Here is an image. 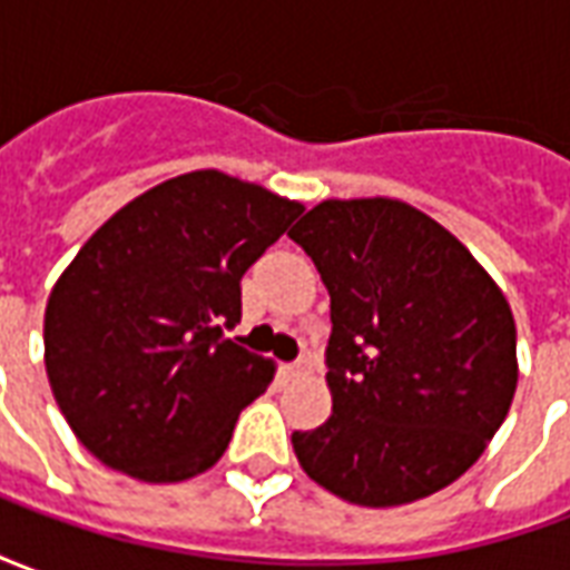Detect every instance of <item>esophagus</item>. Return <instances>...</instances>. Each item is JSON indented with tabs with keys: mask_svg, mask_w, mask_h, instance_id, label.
I'll return each mask as SVG.
<instances>
[{
	"mask_svg": "<svg viewBox=\"0 0 570 570\" xmlns=\"http://www.w3.org/2000/svg\"><path fill=\"white\" fill-rule=\"evenodd\" d=\"M289 372H293V375H298V379H305V375H311V372H314V360L305 354V357H298L296 363L289 366Z\"/></svg>",
	"mask_w": 570,
	"mask_h": 570,
	"instance_id": "34e87169",
	"label": "esophagus"
}]
</instances>
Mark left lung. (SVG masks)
Wrapping results in <instances>:
<instances>
[{"mask_svg": "<svg viewBox=\"0 0 570 570\" xmlns=\"http://www.w3.org/2000/svg\"><path fill=\"white\" fill-rule=\"evenodd\" d=\"M330 289L333 415L296 430L317 485L400 507L452 485L510 412L519 366L507 298L470 249L394 198L323 200L289 232Z\"/></svg>", "mask_w": 570, "mask_h": 570, "instance_id": "left-lung-1", "label": "left lung"}]
</instances>
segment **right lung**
<instances>
[{
	"mask_svg": "<svg viewBox=\"0 0 570 570\" xmlns=\"http://www.w3.org/2000/svg\"><path fill=\"white\" fill-rule=\"evenodd\" d=\"M302 213L268 188L195 170L142 191L69 262L45 308L63 419L106 466L183 482L228 449L272 360L225 338L240 277Z\"/></svg>",
	"mask_w": 570,
	"mask_h": 570,
	"instance_id": "add662e5",
	"label": "right lung"
}]
</instances>
